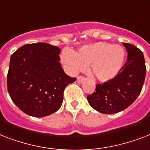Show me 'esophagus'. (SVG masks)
<instances>
[{
    "instance_id": "obj_1",
    "label": "esophagus",
    "mask_w": 150,
    "mask_h": 150,
    "mask_svg": "<svg viewBox=\"0 0 150 150\" xmlns=\"http://www.w3.org/2000/svg\"><path fill=\"white\" fill-rule=\"evenodd\" d=\"M84 80V76H77V78H76V81H77V83H81Z\"/></svg>"
}]
</instances>
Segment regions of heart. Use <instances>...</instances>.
Masks as SVG:
<instances>
[{
  "mask_svg": "<svg viewBox=\"0 0 150 150\" xmlns=\"http://www.w3.org/2000/svg\"><path fill=\"white\" fill-rule=\"evenodd\" d=\"M125 60V48L118 45L98 42L85 45L78 52L66 48L61 61L69 73L75 74L85 66H90L91 74L100 81H108L117 76Z\"/></svg>",
  "mask_w": 150,
  "mask_h": 150,
  "instance_id": "1",
  "label": "heart"
}]
</instances>
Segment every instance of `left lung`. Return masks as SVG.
<instances>
[{
  "label": "left lung",
  "instance_id": "1",
  "mask_svg": "<svg viewBox=\"0 0 150 150\" xmlns=\"http://www.w3.org/2000/svg\"><path fill=\"white\" fill-rule=\"evenodd\" d=\"M127 52V61L114 78L96 84V91L88 96L94 110L112 114L127 109L141 93L146 68L143 53L134 45L123 43Z\"/></svg>",
  "mask_w": 150,
  "mask_h": 150
}]
</instances>
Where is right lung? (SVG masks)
<instances>
[{
	"label": "right lung",
	"mask_w": 150,
	"mask_h": 150,
	"mask_svg": "<svg viewBox=\"0 0 150 150\" xmlns=\"http://www.w3.org/2000/svg\"><path fill=\"white\" fill-rule=\"evenodd\" d=\"M60 48L47 43L28 44L11 54L7 76L9 96L26 114L43 117L61 107L63 92L76 78L61 67Z\"/></svg>",
	"instance_id": "obj_1"
}]
</instances>
